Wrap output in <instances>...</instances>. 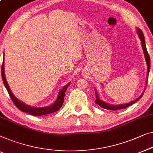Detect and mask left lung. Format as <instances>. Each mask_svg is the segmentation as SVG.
<instances>
[{"label":"left lung","instance_id":"8db88e82","mask_svg":"<svg viewBox=\"0 0 153 153\" xmlns=\"http://www.w3.org/2000/svg\"><path fill=\"white\" fill-rule=\"evenodd\" d=\"M137 35H138L139 39L141 41V47H142V50H143V55H144L145 57V60L146 62V65H147V76H146V84L145 86V89L146 87L147 83H148V74H149V72H150V56L149 54H148L147 50H146V43H145V39H144V36H143V32H141V30L139 28L137 27ZM144 89V90H145ZM95 91V94H96V101H95V103H96L97 105H99V106H101V108H104V109H107V110H120V109H123V108H126L128 107V106L131 105L132 104L134 103L137 102V101L139 100L141 97H142L143 93H144V91L142 92L140 96H139L138 98L134 99V101H130L129 103H123V104H119V105H114V104H110L105 101H103V100L99 99V94L96 91V90L94 89Z\"/></svg>","mask_w":153,"mask_h":153}]
</instances>
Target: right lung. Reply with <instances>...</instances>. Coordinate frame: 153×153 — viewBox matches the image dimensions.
Listing matches in <instances>:
<instances>
[{"label":"right lung","instance_id":"right-lung-1","mask_svg":"<svg viewBox=\"0 0 153 153\" xmlns=\"http://www.w3.org/2000/svg\"><path fill=\"white\" fill-rule=\"evenodd\" d=\"M4 61H5V58H3V64H2V68H1V75H2V79H3L4 85H5V87L6 88L7 90V92L9 93V94H10L12 101L15 104V105H16L20 110H21L22 112H26V113L32 114L33 116L39 117V116H41V115H45V114L52 113V112L58 111V110L60 109L61 106L63 105V101H64V96H65L66 90H67L68 85H70L71 82H70V83L66 84V85L62 88L60 91H59L58 96H57V98L56 99V100H55L54 102L53 103L52 105L45 106V107H41V108H37V107H34V106L26 105V104L24 102H23V101H20L19 99H18L13 94L12 92L11 91L10 86H9L7 82V80H6V77L5 74V68H4V63H5V62H4Z\"/></svg>","mask_w":153,"mask_h":153}]
</instances>
